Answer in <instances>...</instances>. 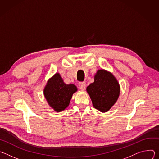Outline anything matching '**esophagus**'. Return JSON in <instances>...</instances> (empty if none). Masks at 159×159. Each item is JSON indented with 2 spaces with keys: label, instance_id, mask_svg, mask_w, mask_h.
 <instances>
[{
  "label": "esophagus",
  "instance_id": "esophagus-1",
  "mask_svg": "<svg viewBox=\"0 0 159 159\" xmlns=\"http://www.w3.org/2000/svg\"><path fill=\"white\" fill-rule=\"evenodd\" d=\"M78 86L81 90H83L85 89V88H86V83L84 82H80L78 84Z\"/></svg>",
  "mask_w": 159,
  "mask_h": 159
}]
</instances>
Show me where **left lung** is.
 I'll return each instance as SVG.
<instances>
[{
	"label": "left lung",
	"mask_w": 159,
	"mask_h": 159,
	"mask_svg": "<svg viewBox=\"0 0 159 159\" xmlns=\"http://www.w3.org/2000/svg\"><path fill=\"white\" fill-rule=\"evenodd\" d=\"M93 107L98 111L107 112L116 102L120 93V86L117 80L109 72L98 70L95 81L86 88Z\"/></svg>",
	"instance_id": "left-lung-1"
}]
</instances>
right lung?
Returning a JSON list of instances; mask_svg holds the SVG:
<instances>
[{
	"label": "right lung",
	"mask_w": 159,
	"mask_h": 159,
	"mask_svg": "<svg viewBox=\"0 0 159 159\" xmlns=\"http://www.w3.org/2000/svg\"><path fill=\"white\" fill-rule=\"evenodd\" d=\"M76 91L75 85L65 84L60 75L56 73L48 81L43 93L50 106L56 112H61L68 106Z\"/></svg>",
	"instance_id": "right-lung-1"
}]
</instances>
